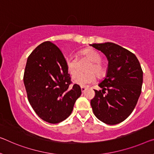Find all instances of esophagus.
<instances>
[{
  "label": "esophagus",
  "instance_id": "34e87169",
  "mask_svg": "<svg viewBox=\"0 0 154 154\" xmlns=\"http://www.w3.org/2000/svg\"><path fill=\"white\" fill-rule=\"evenodd\" d=\"M80 88H81V91H82V93H83V92H85V90H86V89H87L86 87H80Z\"/></svg>",
  "mask_w": 154,
  "mask_h": 154
}]
</instances>
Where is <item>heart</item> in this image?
<instances>
[{
	"label": "heart",
	"mask_w": 154,
	"mask_h": 154,
	"mask_svg": "<svg viewBox=\"0 0 154 154\" xmlns=\"http://www.w3.org/2000/svg\"><path fill=\"white\" fill-rule=\"evenodd\" d=\"M81 58H86L90 61L87 66L85 71L87 72H77L73 75L72 80L75 84L81 87L87 86L96 80V76L98 78L104 76L107 72V67L101 62L102 56L98 51L93 49H86L80 52ZM77 58L75 57H69L65 60L66 67L68 72L73 75L75 72L77 65Z\"/></svg>",
	"instance_id": "b5f03b06"
}]
</instances>
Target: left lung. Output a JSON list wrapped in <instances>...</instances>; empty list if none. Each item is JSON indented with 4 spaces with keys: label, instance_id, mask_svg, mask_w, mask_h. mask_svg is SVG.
I'll list each match as a JSON object with an SVG mask.
<instances>
[{
    "label": "left lung",
    "instance_id": "1",
    "mask_svg": "<svg viewBox=\"0 0 154 154\" xmlns=\"http://www.w3.org/2000/svg\"><path fill=\"white\" fill-rule=\"evenodd\" d=\"M109 61L107 76L94 90L91 106L96 118L104 123L116 125L133 112L141 94L143 72L135 54L113 42L94 43Z\"/></svg>",
    "mask_w": 154,
    "mask_h": 154
}]
</instances>
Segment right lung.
I'll return each mask as SVG.
<instances>
[{"label":"right lung","instance_id":"obj_1","mask_svg":"<svg viewBox=\"0 0 154 154\" xmlns=\"http://www.w3.org/2000/svg\"><path fill=\"white\" fill-rule=\"evenodd\" d=\"M65 59L50 41L39 45L26 64L23 82L28 100L38 116L49 123L63 121L72 112L81 89L72 85Z\"/></svg>","mask_w":154,"mask_h":154}]
</instances>
